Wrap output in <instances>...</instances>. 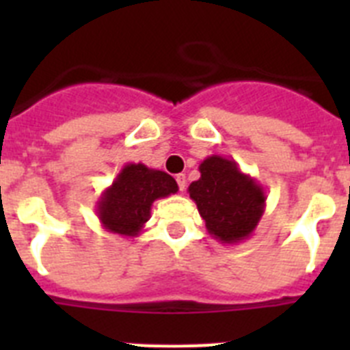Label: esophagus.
<instances>
[{"label": "esophagus", "instance_id": "34e87169", "mask_svg": "<svg viewBox=\"0 0 350 350\" xmlns=\"http://www.w3.org/2000/svg\"><path fill=\"white\" fill-rule=\"evenodd\" d=\"M175 178H177L178 189H180L182 193H184V191H185V185H187V180H185V175H184V173H178V175H177V177H175Z\"/></svg>", "mask_w": 350, "mask_h": 350}]
</instances>
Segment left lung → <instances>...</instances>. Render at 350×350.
I'll return each mask as SVG.
<instances>
[{
    "instance_id": "1",
    "label": "left lung",
    "mask_w": 350,
    "mask_h": 350,
    "mask_svg": "<svg viewBox=\"0 0 350 350\" xmlns=\"http://www.w3.org/2000/svg\"><path fill=\"white\" fill-rule=\"evenodd\" d=\"M200 173L202 177L189 185L187 193L206 231L228 245L252 237L267 206L265 187L243 173L237 161L217 154L202 161Z\"/></svg>"
}]
</instances>
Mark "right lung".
Instances as JSON below:
<instances>
[{
	"mask_svg": "<svg viewBox=\"0 0 350 350\" xmlns=\"http://www.w3.org/2000/svg\"><path fill=\"white\" fill-rule=\"evenodd\" d=\"M177 191V182L168 173L142 163H128L112 185L101 193L96 202V213L101 226L110 233L124 238L138 237L150 219L152 203Z\"/></svg>",
	"mask_w": 350,
	"mask_h": 350,
	"instance_id": "obj_1",
	"label": "right lung"
}]
</instances>
